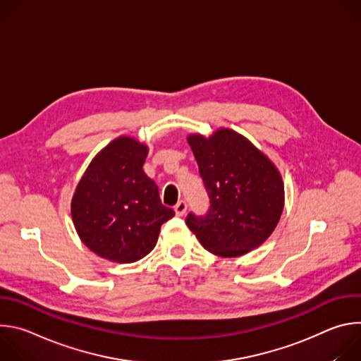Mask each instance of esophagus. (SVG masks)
Listing matches in <instances>:
<instances>
[{"label":"esophagus","mask_w":361,"mask_h":361,"mask_svg":"<svg viewBox=\"0 0 361 361\" xmlns=\"http://www.w3.org/2000/svg\"><path fill=\"white\" fill-rule=\"evenodd\" d=\"M174 212H176V214H177L178 217H181V216L185 214V212H187V202H185V200H180V201L174 205Z\"/></svg>","instance_id":"esophagus-1"}]
</instances>
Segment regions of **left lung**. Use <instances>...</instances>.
Returning a JSON list of instances; mask_svg holds the SVG:
<instances>
[{
    "mask_svg": "<svg viewBox=\"0 0 361 361\" xmlns=\"http://www.w3.org/2000/svg\"><path fill=\"white\" fill-rule=\"evenodd\" d=\"M188 144L210 200L204 216H187L188 228L205 250L221 257L243 255L263 244L284 205V185L274 164L228 128L210 138L190 135Z\"/></svg>",
    "mask_w": 361,
    "mask_h": 361,
    "instance_id": "left-lung-1",
    "label": "left lung"
}]
</instances>
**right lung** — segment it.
I'll use <instances>...</instances> for the list:
<instances>
[{"label":"right lung","mask_w":361,"mask_h":361,"mask_svg":"<svg viewBox=\"0 0 361 361\" xmlns=\"http://www.w3.org/2000/svg\"><path fill=\"white\" fill-rule=\"evenodd\" d=\"M147 147L134 138L111 141L91 161L77 185L71 216L82 243L102 259L133 263L157 244L174 212L142 166Z\"/></svg>","instance_id":"obj_1"}]
</instances>
